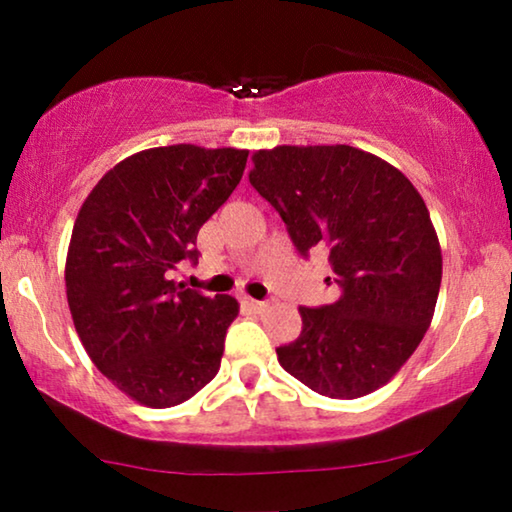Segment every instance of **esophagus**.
Masks as SVG:
<instances>
[{
	"label": "esophagus",
	"instance_id": "34e87169",
	"mask_svg": "<svg viewBox=\"0 0 512 512\" xmlns=\"http://www.w3.org/2000/svg\"><path fill=\"white\" fill-rule=\"evenodd\" d=\"M244 305H247L249 310H254V312H263L265 307H268L265 300H254V298H244Z\"/></svg>",
	"mask_w": 512,
	"mask_h": 512
}]
</instances>
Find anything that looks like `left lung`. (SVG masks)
<instances>
[{
  "mask_svg": "<svg viewBox=\"0 0 512 512\" xmlns=\"http://www.w3.org/2000/svg\"><path fill=\"white\" fill-rule=\"evenodd\" d=\"M251 186L307 256L326 247L333 305L300 307L303 331L277 359L328 398L373 394L410 359L433 319L443 256L422 195L401 170L347 144L256 151Z\"/></svg>",
  "mask_w": 512,
  "mask_h": 512,
  "instance_id": "1",
  "label": "left lung"
}]
</instances>
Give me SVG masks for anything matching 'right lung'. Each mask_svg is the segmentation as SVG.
Instances as JSON below:
<instances>
[{
  "label": "right lung",
  "mask_w": 512,
  "mask_h": 512,
  "mask_svg": "<svg viewBox=\"0 0 512 512\" xmlns=\"http://www.w3.org/2000/svg\"><path fill=\"white\" fill-rule=\"evenodd\" d=\"M247 156L195 144L139 151L79 209L65 263L69 312L90 361L132 401L172 408L219 373L240 305L170 275L198 261V230L240 184Z\"/></svg>",
  "instance_id": "obj_1"
}]
</instances>
